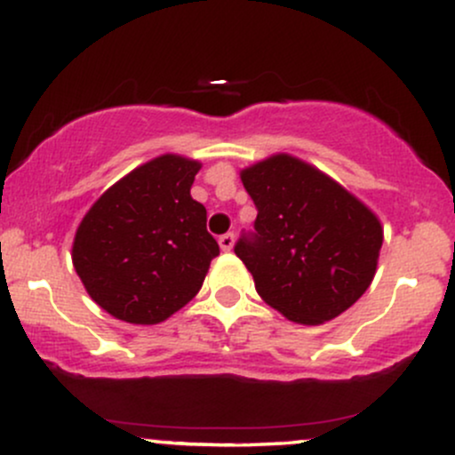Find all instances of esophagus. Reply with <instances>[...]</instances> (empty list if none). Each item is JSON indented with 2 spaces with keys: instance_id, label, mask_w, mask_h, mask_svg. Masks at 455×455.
<instances>
[{
  "instance_id": "1",
  "label": "esophagus",
  "mask_w": 455,
  "mask_h": 455,
  "mask_svg": "<svg viewBox=\"0 0 455 455\" xmlns=\"http://www.w3.org/2000/svg\"><path fill=\"white\" fill-rule=\"evenodd\" d=\"M218 243H220L222 252H231L233 243H235V235H233V233H224V235H220V239H218Z\"/></svg>"
}]
</instances>
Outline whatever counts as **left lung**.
<instances>
[{
  "label": "left lung",
  "mask_w": 455,
  "mask_h": 455,
  "mask_svg": "<svg viewBox=\"0 0 455 455\" xmlns=\"http://www.w3.org/2000/svg\"><path fill=\"white\" fill-rule=\"evenodd\" d=\"M257 205L254 233L235 254L265 304L289 321L321 325L368 291L377 274L383 227L336 180L289 154L242 171Z\"/></svg>",
  "instance_id": "left-lung-1"
}]
</instances>
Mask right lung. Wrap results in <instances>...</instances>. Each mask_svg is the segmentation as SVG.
I'll use <instances>...</instances> for the list:
<instances>
[{
    "label": "right lung",
    "mask_w": 455,
    "mask_h": 455,
    "mask_svg": "<svg viewBox=\"0 0 455 455\" xmlns=\"http://www.w3.org/2000/svg\"><path fill=\"white\" fill-rule=\"evenodd\" d=\"M201 162L164 154L108 188L78 224L72 265L102 310L132 323L166 321L201 291L218 242L190 196Z\"/></svg>",
    "instance_id": "obj_1"
}]
</instances>
